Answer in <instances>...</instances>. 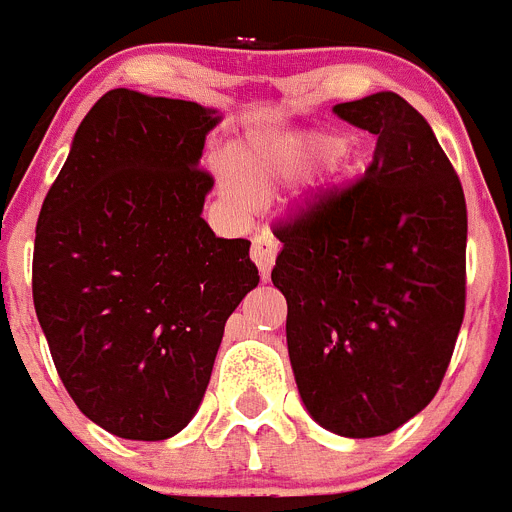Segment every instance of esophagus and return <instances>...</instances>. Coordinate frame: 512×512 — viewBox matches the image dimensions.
Returning <instances> with one entry per match:
<instances>
[{
    "instance_id": "1",
    "label": "esophagus",
    "mask_w": 512,
    "mask_h": 512,
    "mask_svg": "<svg viewBox=\"0 0 512 512\" xmlns=\"http://www.w3.org/2000/svg\"><path fill=\"white\" fill-rule=\"evenodd\" d=\"M276 255H278V239L268 231L263 234L252 236V263L257 265L260 270V276L268 278L270 268L276 265Z\"/></svg>"
}]
</instances>
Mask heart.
<instances>
[{"mask_svg": "<svg viewBox=\"0 0 512 512\" xmlns=\"http://www.w3.org/2000/svg\"><path fill=\"white\" fill-rule=\"evenodd\" d=\"M341 145V137L317 135V132L270 135L236 153L234 163L239 179L226 174L223 184L239 200H244L247 195L268 200L281 190L283 184L294 182L309 169H315L317 163L336 156Z\"/></svg>", "mask_w": 512, "mask_h": 512, "instance_id": "heart-1", "label": "heart"}]
</instances>
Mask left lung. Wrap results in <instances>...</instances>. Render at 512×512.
<instances>
[{"label":"left lung","mask_w":512,"mask_h":512,"mask_svg":"<svg viewBox=\"0 0 512 512\" xmlns=\"http://www.w3.org/2000/svg\"><path fill=\"white\" fill-rule=\"evenodd\" d=\"M377 137L354 187L276 226L273 286L309 416L388 435L435 398L466 309V200L427 119L393 90L333 106Z\"/></svg>","instance_id":"8db88e82"}]
</instances>
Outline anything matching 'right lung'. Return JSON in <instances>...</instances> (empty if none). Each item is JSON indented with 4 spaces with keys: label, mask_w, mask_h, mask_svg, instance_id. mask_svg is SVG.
Returning a JSON list of instances; mask_svg holds the SVG:
<instances>
[{
    "label": "right lung",
    "mask_w": 512,
    "mask_h": 512,
    "mask_svg": "<svg viewBox=\"0 0 512 512\" xmlns=\"http://www.w3.org/2000/svg\"><path fill=\"white\" fill-rule=\"evenodd\" d=\"M114 88L72 137L36 226L33 304L77 409L124 440H169L203 403L223 325L260 283L247 239L203 218L221 122Z\"/></svg>",
    "instance_id": "add662e5"
}]
</instances>
